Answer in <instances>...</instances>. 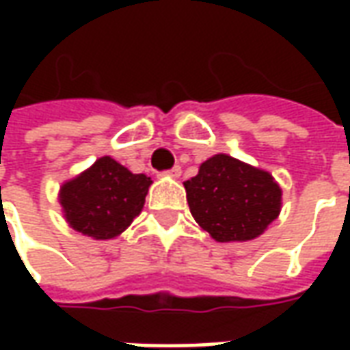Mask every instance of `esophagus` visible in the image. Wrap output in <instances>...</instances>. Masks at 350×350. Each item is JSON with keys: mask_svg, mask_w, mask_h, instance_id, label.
Here are the masks:
<instances>
[{"mask_svg": "<svg viewBox=\"0 0 350 350\" xmlns=\"http://www.w3.org/2000/svg\"><path fill=\"white\" fill-rule=\"evenodd\" d=\"M165 176H168V178H180V176H182V167L170 168V170H167V172H165Z\"/></svg>", "mask_w": 350, "mask_h": 350, "instance_id": "1", "label": "esophagus"}]
</instances>
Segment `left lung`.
Instances as JSON below:
<instances>
[{
	"instance_id": "left-lung-1",
	"label": "left lung",
	"mask_w": 350,
	"mask_h": 350,
	"mask_svg": "<svg viewBox=\"0 0 350 350\" xmlns=\"http://www.w3.org/2000/svg\"><path fill=\"white\" fill-rule=\"evenodd\" d=\"M191 215L215 242H250L281 212L283 191L262 168L215 153L183 182Z\"/></svg>"
}]
</instances>
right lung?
Here are the masks:
<instances>
[{
    "label": "right lung",
    "instance_id": "1",
    "mask_svg": "<svg viewBox=\"0 0 350 350\" xmlns=\"http://www.w3.org/2000/svg\"><path fill=\"white\" fill-rule=\"evenodd\" d=\"M152 178L133 174L110 155L62 183L57 200L69 227L93 240H114L142 212Z\"/></svg>",
    "mask_w": 350,
    "mask_h": 350
}]
</instances>
